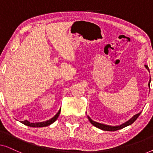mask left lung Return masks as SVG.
Wrapping results in <instances>:
<instances>
[{
    "mask_svg": "<svg viewBox=\"0 0 153 153\" xmlns=\"http://www.w3.org/2000/svg\"><path fill=\"white\" fill-rule=\"evenodd\" d=\"M145 66H146V68H147L148 70H149V68H148V65H145ZM150 81H151V79H150L149 83H148V85H149V87H150ZM141 113V112H140V113H139V114H136L134 116H133L132 118L130 119V120H129L126 123H123V125H120V126H109V125H104V124H101V123L95 122V121L92 120L91 119V118H90L89 116H88V120H89L90 122L91 123V124L93 125L95 127H97V128H99L100 129H102V130H104V131H114L119 130V129H123V128H124V127H125L129 126V125H130L132 124V123L134 122V121L138 118V117L140 116Z\"/></svg>",
    "mask_w": 153,
    "mask_h": 153,
    "instance_id": "1",
    "label": "left lung"
}]
</instances>
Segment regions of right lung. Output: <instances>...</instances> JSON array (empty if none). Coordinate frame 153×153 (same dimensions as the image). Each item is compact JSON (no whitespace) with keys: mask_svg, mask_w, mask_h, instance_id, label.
Instances as JSON below:
<instances>
[{"mask_svg":"<svg viewBox=\"0 0 153 153\" xmlns=\"http://www.w3.org/2000/svg\"><path fill=\"white\" fill-rule=\"evenodd\" d=\"M60 110H59V111L57 113V114H56L55 116L53 117V118L50 119L49 120L45 121V122L33 123H30L28 120H24V121H22V123L25 125H27V126L32 127H43L46 126H49V125L52 124V123H53L56 120H57V118H58V116H59L60 115Z\"/></svg>","mask_w":153,"mask_h":153,"instance_id":"right-lung-1","label":"right lung"}]
</instances>
